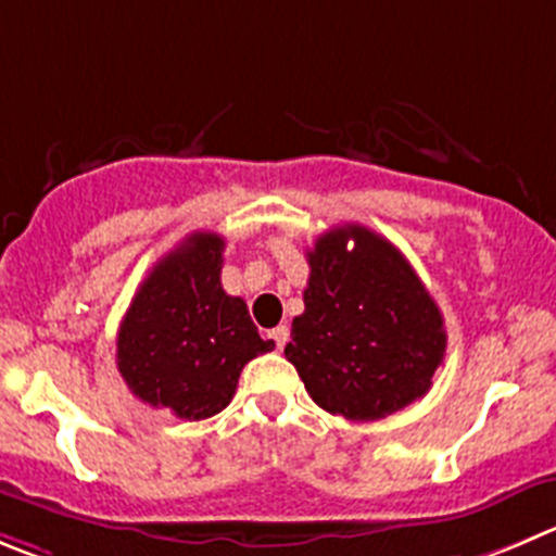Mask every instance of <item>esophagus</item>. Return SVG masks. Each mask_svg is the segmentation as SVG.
I'll return each mask as SVG.
<instances>
[{
	"instance_id": "1",
	"label": "esophagus",
	"mask_w": 556,
	"mask_h": 556,
	"mask_svg": "<svg viewBox=\"0 0 556 556\" xmlns=\"http://www.w3.org/2000/svg\"><path fill=\"white\" fill-rule=\"evenodd\" d=\"M269 338H273V341H275V346L283 349V346H287V341H289V327L287 325H278V327H275V330H269Z\"/></svg>"
}]
</instances>
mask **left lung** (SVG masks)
Listing matches in <instances>:
<instances>
[{
	"instance_id": "left-lung-1",
	"label": "left lung",
	"mask_w": 556,
	"mask_h": 556,
	"mask_svg": "<svg viewBox=\"0 0 556 556\" xmlns=\"http://www.w3.org/2000/svg\"><path fill=\"white\" fill-rule=\"evenodd\" d=\"M308 267L305 311L294 316L283 354L311 399L346 420H379L422 399L445 361L447 336L404 253L346 224L316 240Z\"/></svg>"
}]
</instances>
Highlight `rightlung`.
Here are the masks:
<instances>
[{
    "label": "right lung",
    "instance_id": "obj_1",
    "mask_svg": "<svg viewBox=\"0 0 556 556\" xmlns=\"http://www.w3.org/2000/svg\"><path fill=\"white\" fill-rule=\"evenodd\" d=\"M224 237L193 231L136 292L119 332L116 368L136 399L204 420L226 409L245 363L275 343L258 336L242 298L220 287Z\"/></svg>",
    "mask_w": 556,
    "mask_h": 556
}]
</instances>
